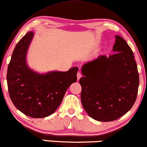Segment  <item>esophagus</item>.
<instances>
[{"label": "esophagus", "instance_id": "obj_1", "mask_svg": "<svg viewBox=\"0 0 147 147\" xmlns=\"http://www.w3.org/2000/svg\"><path fill=\"white\" fill-rule=\"evenodd\" d=\"M81 77H82V74H81L80 71L78 72V74H77V79H78V80H79L80 78Z\"/></svg>", "mask_w": 147, "mask_h": 147}]
</instances>
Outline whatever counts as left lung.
Masks as SVG:
<instances>
[{
  "instance_id": "left-lung-1",
  "label": "left lung",
  "mask_w": 147,
  "mask_h": 147,
  "mask_svg": "<svg viewBox=\"0 0 147 147\" xmlns=\"http://www.w3.org/2000/svg\"><path fill=\"white\" fill-rule=\"evenodd\" d=\"M114 54L101 55L84 64L81 101L88 115L108 122L123 116L132 108L138 95L139 74L133 52L125 39L116 35Z\"/></svg>"
}]
</instances>
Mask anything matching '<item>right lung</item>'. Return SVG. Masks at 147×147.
<instances>
[{"label": "right lung", "instance_id": "obj_1", "mask_svg": "<svg viewBox=\"0 0 147 147\" xmlns=\"http://www.w3.org/2000/svg\"><path fill=\"white\" fill-rule=\"evenodd\" d=\"M33 36L32 31L27 32L16 45L7 69V86L17 109L30 117L44 118L56 111L69 86L76 82L78 68L45 74L30 69L26 59Z\"/></svg>", "mask_w": 147, "mask_h": 147}]
</instances>
